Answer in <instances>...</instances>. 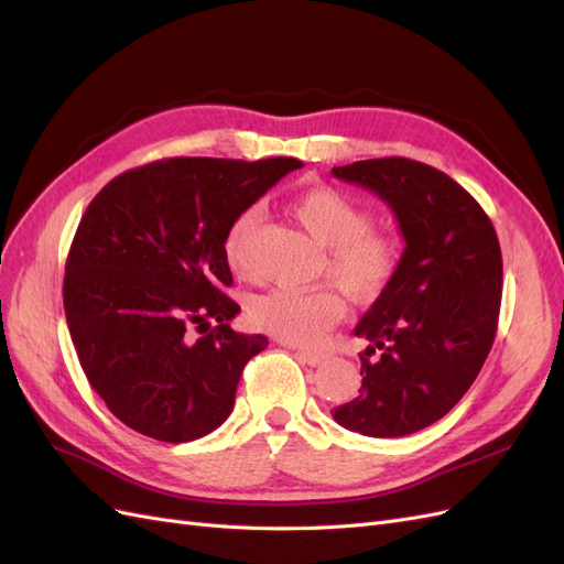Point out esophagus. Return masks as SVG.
Wrapping results in <instances>:
<instances>
[{"label": "esophagus", "mask_w": 564, "mask_h": 564, "mask_svg": "<svg viewBox=\"0 0 564 564\" xmlns=\"http://www.w3.org/2000/svg\"><path fill=\"white\" fill-rule=\"evenodd\" d=\"M297 359L302 365H310V367H319L324 365L326 355L324 352H310V350H297Z\"/></svg>", "instance_id": "34e87169"}]
</instances>
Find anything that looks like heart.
Returning a JSON list of instances; mask_svg holds the SVG:
<instances>
[{
	"label": "heart",
	"instance_id": "heart-1",
	"mask_svg": "<svg viewBox=\"0 0 564 564\" xmlns=\"http://www.w3.org/2000/svg\"><path fill=\"white\" fill-rule=\"evenodd\" d=\"M295 219L324 245L326 273L357 302L381 297L400 269L402 245L391 230L371 228L369 209L336 187L319 185L293 202ZM259 207L242 209L228 224L224 236V262L240 279L252 276V252ZM343 316V300L334 288L316 291H269L257 295L248 307L254 328L293 345H312Z\"/></svg>",
	"mask_w": 564,
	"mask_h": 564
}]
</instances>
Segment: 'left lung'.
<instances>
[{
  "label": "left lung",
  "mask_w": 564,
  "mask_h": 564,
  "mask_svg": "<svg viewBox=\"0 0 564 564\" xmlns=\"http://www.w3.org/2000/svg\"><path fill=\"white\" fill-rule=\"evenodd\" d=\"M393 209L405 238L388 291L355 326L367 338L362 388L334 420L373 438L422 431L469 391L496 338L502 254L496 228L465 187L405 156L334 166Z\"/></svg>",
  "instance_id": "8db88e82"
}]
</instances>
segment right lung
<instances>
[{"mask_svg":"<svg viewBox=\"0 0 564 564\" xmlns=\"http://www.w3.org/2000/svg\"><path fill=\"white\" fill-rule=\"evenodd\" d=\"M293 156H173L109 181L85 209L64 276L66 324L97 395L126 426L164 443L219 429L264 336L230 328L224 236ZM215 326H210V322Z\"/></svg>","mask_w":564,"mask_h":564,"instance_id":"obj_1","label":"right lung"}]
</instances>
